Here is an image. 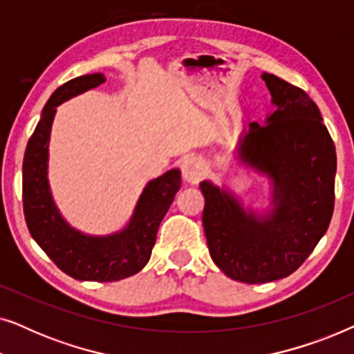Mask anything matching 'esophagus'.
Segmentation results:
<instances>
[{"mask_svg": "<svg viewBox=\"0 0 354 354\" xmlns=\"http://www.w3.org/2000/svg\"><path fill=\"white\" fill-rule=\"evenodd\" d=\"M206 172V167L203 161H200L198 158H187L185 161L182 162V177L183 180L190 185H195L203 178Z\"/></svg>", "mask_w": 354, "mask_h": 354, "instance_id": "1", "label": "esophagus"}]
</instances>
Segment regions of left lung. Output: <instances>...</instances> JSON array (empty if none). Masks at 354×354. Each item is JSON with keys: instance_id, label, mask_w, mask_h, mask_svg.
<instances>
[{"instance_id": "obj_1", "label": "left lung", "mask_w": 354, "mask_h": 354, "mask_svg": "<svg viewBox=\"0 0 354 354\" xmlns=\"http://www.w3.org/2000/svg\"><path fill=\"white\" fill-rule=\"evenodd\" d=\"M274 111L250 124L239 145L246 166L272 182V209L246 211L224 188L201 182L203 227L209 254L227 277L266 283L301 266L330 224L335 203V145L308 93L263 74Z\"/></svg>"}]
</instances>
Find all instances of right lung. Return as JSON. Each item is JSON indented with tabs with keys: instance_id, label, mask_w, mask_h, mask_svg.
I'll list each match as a JSON object with an SVG mask.
<instances>
[{
	"instance_id": "obj_1",
	"label": "right lung",
	"mask_w": 354,
	"mask_h": 354,
	"mask_svg": "<svg viewBox=\"0 0 354 354\" xmlns=\"http://www.w3.org/2000/svg\"><path fill=\"white\" fill-rule=\"evenodd\" d=\"M103 74L75 77L50 96L41 119L27 143L22 164V200L28 232L62 272L77 280L115 282L142 270L151 256L162 217L182 183L172 169L148 182L125 229L108 236H91L72 229L57 211L48 183V145L56 108L103 84Z\"/></svg>"
}]
</instances>
